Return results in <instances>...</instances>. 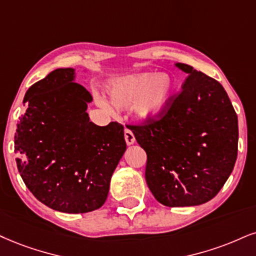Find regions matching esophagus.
Instances as JSON below:
<instances>
[{"label": "esophagus", "instance_id": "esophagus-1", "mask_svg": "<svg viewBox=\"0 0 256 256\" xmlns=\"http://www.w3.org/2000/svg\"><path fill=\"white\" fill-rule=\"evenodd\" d=\"M124 138H126V142H127L128 146H130V144H133L135 142V136H134L133 132L128 128L124 129Z\"/></svg>", "mask_w": 256, "mask_h": 256}]
</instances>
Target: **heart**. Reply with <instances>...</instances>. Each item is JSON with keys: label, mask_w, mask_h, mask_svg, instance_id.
<instances>
[{"label": "heart", "mask_w": 256, "mask_h": 256, "mask_svg": "<svg viewBox=\"0 0 256 256\" xmlns=\"http://www.w3.org/2000/svg\"><path fill=\"white\" fill-rule=\"evenodd\" d=\"M176 84L167 74H138L121 78L110 88L109 96L118 108L132 106L138 118L159 116L171 100Z\"/></svg>", "instance_id": "b5f03b06"}]
</instances>
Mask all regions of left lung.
Wrapping results in <instances>:
<instances>
[{
    "mask_svg": "<svg viewBox=\"0 0 256 256\" xmlns=\"http://www.w3.org/2000/svg\"><path fill=\"white\" fill-rule=\"evenodd\" d=\"M188 74L156 120L127 124L147 154L146 182L166 206H194L218 194L238 158V126L224 88L176 62Z\"/></svg>",
    "mask_w": 256,
    "mask_h": 256,
    "instance_id": "left-lung-1",
    "label": "left lung"
}]
</instances>
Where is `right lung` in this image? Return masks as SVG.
Here are the masks:
<instances>
[{
  "label": "right lung",
  "instance_id": "right-lung-1",
  "mask_svg": "<svg viewBox=\"0 0 256 256\" xmlns=\"http://www.w3.org/2000/svg\"><path fill=\"white\" fill-rule=\"evenodd\" d=\"M91 100L70 68L52 71L24 94L14 138L18 173L38 200L60 212L102 206L127 150L122 124L90 122Z\"/></svg>",
  "mask_w": 256,
  "mask_h": 256
}]
</instances>
